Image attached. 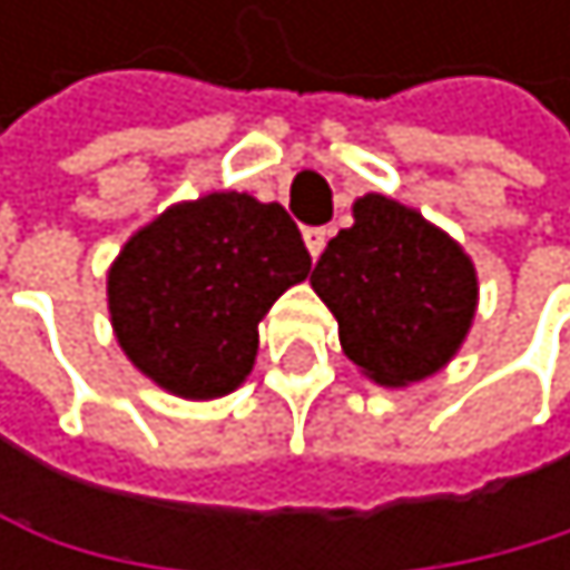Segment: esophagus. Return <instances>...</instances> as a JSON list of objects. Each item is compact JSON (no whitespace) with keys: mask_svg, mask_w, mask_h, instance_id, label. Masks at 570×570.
I'll use <instances>...</instances> for the list:
<instances>
[{"mask_svg":"<svg viewBox=\"0 0 570 570\" xmlns=\"http://www.w3.org/2000/svg\"><path fill=\"white\" fill-rule=\"evenodd\" d=\"M304 243H307V253L317 259L324 253V243H327V228H304Z\"/></svg>","mask_w":570,"mask_h":570,"instance_id":"esophagus-1","label":"esophagus"}]
</instances>
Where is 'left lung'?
I'll return each mask as SVG.
<instances>
[{"label":"left lung","instance_id":"obj_1","mask_svg":"<svg viewBox=\"0 0 570 570\" xmlns=\"http://www.w3.org/2000/svg\"><path fill=\"white\" fill-rule=\"evenodd\" d=\"M355 225L321 253L311 287L338 321L345 355L380 386L434 376L462 348L479 279L465 249L383 194L352 205Z\"/></svg>","mask_w":570,"mask_h":570}]
</instances>
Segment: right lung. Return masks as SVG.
I'll list each match as a JSON object with an SVG mask.
<instances>
[{"mask_svg": "<svg viewBox=\"0 0 570 570\" xmlns=\"http://www.w3.org/2000/svg\"><path fill=\"white\" fill-rule=\"evenodd\" d=\"M311 253L276 202L215 190L153 218L108 269V314L129 362L160 390L215 400L243 383L273 301Z\"/></svg>", "mask_w": 570, "mask_h": 570, "instance_id": "add662e5", "label": "right lung"}]
</instances>
